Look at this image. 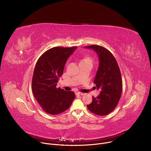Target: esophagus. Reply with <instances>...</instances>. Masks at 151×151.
Wrapping results in <instances>:
<instances>
[{"mask_svg":"<svg viewBox=\"0 0 151 151\" xmlns=\"http://www.w3.org/2000/svg\"><path fill=\"white\" fill-rule=\"evenodd\" d=\"M76 96H83V95H84V93H80V92H76Z\"/></svg>","mask_w":151,"mask_h":151,"instance_id":"obj_1","label":"esophagus"}]
</instances>
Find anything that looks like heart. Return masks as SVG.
Listing matches in <instances>:
<instances>
[{
	"instance_id": "obj_1",
	"label": "heart",
	"mask_w": 151,
	"mask_h": 151,
	"mask_svg": "<svg viewBox=\"0 0 151 151\" xmlns=\"http://www.w3.org/2000/svg\"><path fill=\"white\" fill-rule=\"evenodd\" d=\"M81 61H90L92 62V59L89 57H85L83 58L81 60Z\"/></svg>"
}]
</instances>
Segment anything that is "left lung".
Returning a JSON list of instances; mask_svg holds the SVG:
<instances>
[{
    "label": "left lung",
    "mask_w": 151,
    "mask_h": 151,
    "mask_svg": "<svg viewBox=\"0 0 151 151\" xmlns=\"http://www.w3.org/2000/svg\"><path fill=\"white\" fill-rule=\"evenodd\" d=\"M94 50L99 57V68L94 83L100 93L93 97L92 102L87 105L90 111L97 115L104 116L112 112L121 98L122 81L116 60L106 48L97 45L85 47Z\"/></svg>",
    "instance_id": "obj_1"
}]
</instances>
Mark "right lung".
<instances>
[{"label": "right lung", "mask_w": 151, "mask_h": 151, "mask_svg": "<svg viewBox=\"0 0 151 151\" xmlns=\"http://www.w3.org/2000/svg\"><path fill=\"white\" fill-rule=\"evenodd\" d=\"M77 48L54 47L38 59L33 72L32 87L33 95L42 109L50 115H58L67 109L75 98L73 91L57 88L68 58Z\"/></svg>", "instance_id": "1"}]
</instances>
